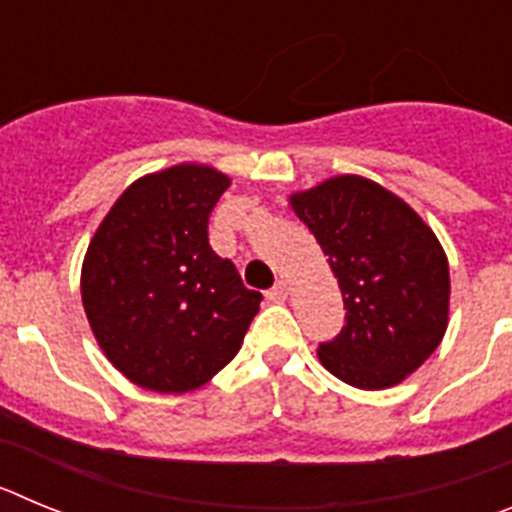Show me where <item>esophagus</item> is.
I'll return each instance as SVG.
<instances>
[{"label": "esophagus", "mask_w": 512, "mask_h": 512, "mask_svg": "<svg viewBox=\"0 0 512 512\" xmlns=\"http://www.w3.org/2000/svg\"><path fill=\"white\" fill-rule=\"evenodd\" d=\"M287 295H289V284L284 282V279H279V282L274 284L269 292H266V297H269V300H274V302H284V300H287Z\"/></svg>", "instance_id": "34e87169"}]
</instances>
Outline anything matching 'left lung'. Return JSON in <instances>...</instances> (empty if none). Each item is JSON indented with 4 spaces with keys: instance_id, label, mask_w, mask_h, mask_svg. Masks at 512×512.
Here are the masks:
<instances>
[{
    "instance_id": "left-lung-1",
    "label": "left lung",
    "mask_w": 512,
    "mask_h": 512,
    "mask_svg": "<svg viewBox=\"0 0 512 512\" xmlns=\"http://www.w3.org/2000/svg\"><path fill=\"white\" fill-rule=\"evenodd\" d=\"M292 210L328 256L346 325L318 346L323 366L359 390H384L433 354L449 318V264L433 230L364 176L292 194Z\"/></svg>"
}]
</instances>
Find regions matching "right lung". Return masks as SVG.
I'll return each instance as SVG.
<instances>
[{"label": "right lung", "mask_w": 512, "mask_h": 512, "mask_svg": "<svg viewBox=\"0 0 512 512\" xmlns=\"http://www.w3.org/2000/svg\"><path fill=\"white\" fill-rule=\"evenodd\" d=\"M230 179L171 166L122 192L89 243L81 300L107 359L153 392L210 382L241 348L261 292L210 246V212Z\"/></svg>", "instance_id": "add662e5"}]
</instances>
